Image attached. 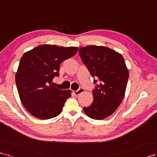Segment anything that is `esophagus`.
Listing matches in <instances>:
<instances>
[{"mask_svg":"<svg viewBox=\"0 0 157 157\" xmlns=\"http://www.w3.org/2000/svg\"><path fill=\"white\" fill-rule=\"evenodd\" d=\"M84 91H85V89H84L83 88L79 87L77 91H74V95H75V96H78V95H79L81 93H83Z\"/></svg>","mask_w":157,"mask_h":157,"instance_id":"esophagus-1","label":"esophagus"}]
</instances>
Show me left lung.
<instances>
[{
  "label": "left lung",
  "instance_id": "1",
  "mask_svg": "<svg viewBox=\"0 0 157 157\" xmlns=\"http://www.w3.org/2000/svg\"><path fill=\"white\" fill-rule=\"evenodd\" d=\"M79 55L93 78V101L83 110L89 117L102 120L122 102L129 78L123 56L113 49L91 45L79 48Z\"/></svg>",
  "mask_w": 157,
  "mask_h": 157
}]
</instances>
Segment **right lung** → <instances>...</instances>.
<instances>
[{
	"label": "right lung",
	"instance_id": "1",
	"mask_svg": "<svg viewBox=\"0 0 157 157\" xmlns=\"http://www.w3.org/2000/svg\"><path fill=\"white\" fill-rule=\"evenodd\" d=\"M78 49L43 44L22 56L16 84L22 104L31 115L47 120L60 114L71 91L53 87L52 81L59 76L62 62L74 56Z\"/></svg>",
	"mask_w": 157,
	"mask_h": 157
}]
</instances>
